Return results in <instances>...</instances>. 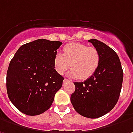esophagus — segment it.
I'll list each match as a JSON object with an SVG mask.
<instances>
[{"label": "esophagus", "instance_id": "esophagus-1", "mask_svg": "<svg viewBox=\"0 0 133 133\" xmlns=\"http://www.w3.org/2000/svg\"><path fill=\"white\" fill-rule=\"evenodd\" d=\"M71 81L68 80V79H65L64 80H63V85H65L68 83V82H71Z\"/></svg>", "mask_w": 133, "mask_h": 133}]
</instances>
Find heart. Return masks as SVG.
I'll list each match as a JSON object with an SVG mask.
<instances>
[{"label": "heart", "instance_id": "b5f03b06", "mask_svg": "<svg viewBox=\"0 0 133 133\" xmlns=\"http://www.w3.org/2000/svg\"><path fill=\"white\" fill-rule=\"evenodd\" d=\"M63 54H56L53 64L59 74H63L71 67L70 75L85 80L94 75L100 63V54L94 47L81 43L67 44L62 49Z\"/></svg>", "mask_w": 133, "mask_h": 133}]
</instances>
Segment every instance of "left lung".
Returning a JSON list of instances; mask_svg holds the SVG:
<instances>
[{
	"label": "left lung",
	"instance_id": "obj_1",
	"mask_svg": "<svg viewBox=\"0 0 133 133\" xmlns=\"http://www.w3.org/2000/svg\"><path fill=\"white\" fill-rule=\"evenodd\" d=\"M100 54L96 71L85 82H75V91L71 102L75 110L82 116L96 118L115 107L121 93L124 73L115 51L98 39H91Z\"/></svg>",
	"mask_w": 133,
	"mask_h": 133
}]
</instances>
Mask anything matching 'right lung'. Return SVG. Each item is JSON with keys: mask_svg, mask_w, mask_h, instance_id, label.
Segmentation results:
<instances>
[{"mask_svg": "<svg viewBox=\"0 0 133 133\" xmlns=\"http://www.w3.org/2000/svg\"><path fill=\"white\" fill-rule=\"evenodd\" d=\"M59 41L39 39L21 45L10 61L6 90L12 103L28 116L48 110L64 78L54 68Z\"/></svg>", "mask_w": 133, "mask_h": 133, "instance_id": "add662e5", "label": "right lung"}]
</instances>
